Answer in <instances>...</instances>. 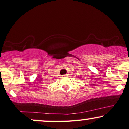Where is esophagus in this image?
Masks as SVG:
<instances>
[{
	"label": "esophagus",
	"mask_w": 129,
	"mask_h": 129,
	"mask_svg": "<svg viewBox=\"0 0 129 129\" xmlns=\"http://www.w3.org/2000/svg\"><path fill=\"white\" fill-rule=\"evenodd\" d=\"M68 74H66L63 75V77H68Z\"/></svg>",
	"instance_id": "esophagus-1"
}]
</instances>
